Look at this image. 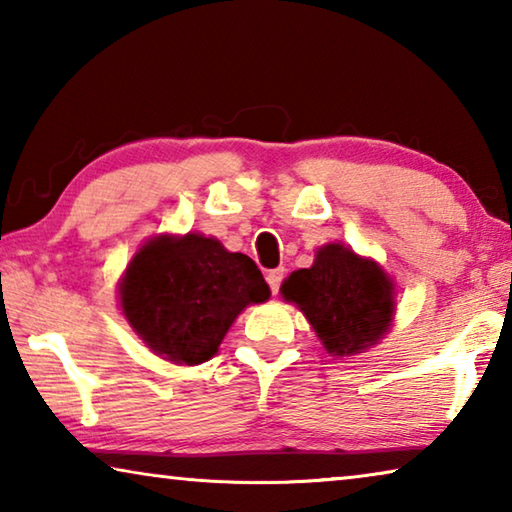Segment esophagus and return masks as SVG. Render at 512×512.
Listing matches in <instances>:
<instances>
[{
    "mask_svg": "<svg viewBox=\"0 0 512 512\" xmlns=\"http://www.w3.org/2000/svg\"><path fill=\"white\" fill-rule=\"evenodd\" d=\"M282 280H284V268H273V271L266 273V282H268V287H271L273 296L277 291H280Z\"/></svg>",
    "mask_w": 512,
    "mask_h": 512,
    "instance_id": "esophagus-1",
    "label": "esophagus"
}]
</instances>
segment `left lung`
<instances>
[{
	"instance_id": "left-lung-1",
	"label": "left lung",
	"mask_w": 512,
	"mask_h": 512,
	"mask_svg": "<svg viewBox=\"0 0 512 512\" xmlns=\"http://www.w3.org/2000/svg\"><path fill=\"white\" fill-rule=\"evenodd\" d=\"M332 357H352L384 339L395 316L393 282L377 262L343 244L318 248L314 264L282 282Z\"/></svg>"
}]
</instances>
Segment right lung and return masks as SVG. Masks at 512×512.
Here are the masks:
<instances>
[{"label":"right lung","mask_w":512,"mask_h":512,"mask_svg":"<svg viewBox=\"0 0 512 512\" xmlns=\"http://www.w3.org/2000/svg\"><path fill=\"white\" fill-rule=\"evenodd\" d=\"M268 296L253 259L196 232L146 241L119 282L121 311L137 336L180 366L212 359L241 311Z\"/></svg>","instance_id":"obj_1"}]
</instances>
